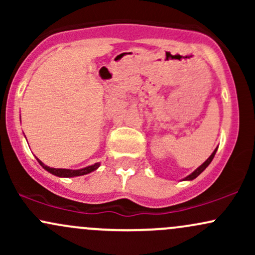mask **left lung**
<instances>
[{"mask_svg":"<svg viewBox=\"0 0 255 255\" xmlns=\"http://www.w3.org/2000/svg\"><path fill=\"white\" fill-rule=\"evenodd\" d=\"M216 152H217V148H216V150L212 152V154H211V156H210L209 158H207V159H206V160H205V162L203 163V164H201L200 166H199V168H197V169H195V170H194V171H193L191 175H188V176H187V177H184L182 181H192V180H194V178H195V177H198V176H199V175H200V174H201V172H203V171L205 170V169H206V168H207V166H209V165H210V163H211V162H212V159H213V157H215Z\"/></svg>","mask_w":255,"mask_h":255,"instance_id":"left-lung-1","label":"left lung"}]
</instances>
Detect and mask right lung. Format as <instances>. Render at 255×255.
Here are the masks:
<instances>
[{
  "mask_svg": "<svg viewBox=\"0 0 255 255\" xmlns=\"http://www.w3.org/2000/svg\"><path fill=\"white\" fill-rule=\"evenodd\" d=\"M38 163H39L40 165L43 166L44 169H45L46 171H49L50 174L55 175V176H58V177H75V176H83V175H86V174H90V172L97 170L99 168V165H101V163H95V164L92 165H89L86 166V168H83V169H77V170H72V169H56V168H50V166L45 165L42 160H39L37 158Z\"/></svg>",
  "mask_w": 255,
  "mask_h": 255,
  "instance_id": "obj_1",
  "label": "right lung"
}]
</instances>
